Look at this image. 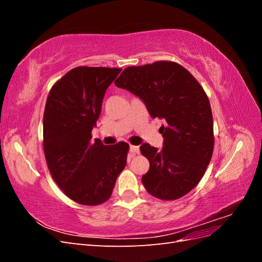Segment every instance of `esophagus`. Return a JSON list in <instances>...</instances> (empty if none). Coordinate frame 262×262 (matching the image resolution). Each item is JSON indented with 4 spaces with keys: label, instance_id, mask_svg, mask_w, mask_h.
<instances>
[{
    "label": "esophagus",
    "instance_id": "obj_1",
    "mask_svg": "<svg viewBox=\"0 0 262 262\" xmlns=\"http://www.w3.org/2000/svg\"><path fill=\"white\" fill-rule=\"evenodd\" d=\"M130 152L133 154H138L140 152V147L136 145H130Z\"/></svg>",
    "mask_w": 262,
    "mask_h": 262
}]
</instances>
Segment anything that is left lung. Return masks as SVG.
I'll return each mask as SVG.
<instances>
[{"label":"left lung","instance_id":"1","mask_svg":"<svg viewBox=\"0 0 262 262\" xmlns=\"http://www.w3.org/2000/svg\"><path fill=\"white\" fill-rule=\"evenodd\" d=\"M115 84L141 98L150 117L166 121L163 148L140 147L149 162L142 177L147 192L161 200L184 196L199 184L213 154L212 110L202 86L171 61L126 68Z\"/></svg>","mask_w":262,"mask_h":262}]
</instances>
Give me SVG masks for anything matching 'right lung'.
Wrapping results in <instances>:
<instances>
[{
	"mask_svg": "<svg viewBox=\"0 0 262 262\" xmlns=\"http://www.w3.org/2000/svg\"><path fill=\"white\" fill-rule=\"evenodd\" d=\"M121 69L77 67L49 92L43 114V150L54 181L84 205L106 202L126 164L129 144L93 142L92 130L106 90Z\"/></svg>",
	"mask_w": 262,
	"mask_h": 262,
	"instance_id": "add662e5",
	"label": "right lung"
}]
</instances>
